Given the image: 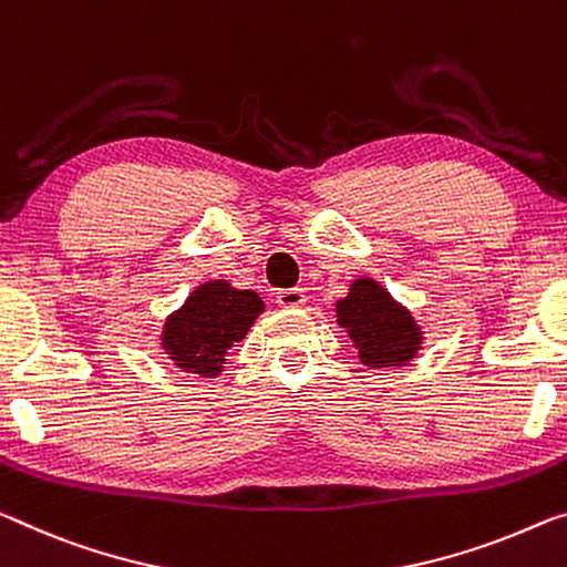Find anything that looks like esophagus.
<instances>
[{
	"label": "esophagus",
	"instance_id": "obj_1",
	"mask_svg": "<svg viewBox=\"0 0 567 567\" xmlns=\"http://www.w3.org/2000/svg\"><path fill=\"white\" fill-rule=\"evenodd\" d=\"M305 302V292L300 287H287V290H277V305L280 308H300Z\"/></svg>",
	"mask_w": 567,
	"mask_h": 567
}]
</instances>
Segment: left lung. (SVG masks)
<instances>
[{
	"label": "left lung",
	"instance_id": "1",
	"mask_svg": "<svg viewBox=\"0 0 567 567\" xmlns=\"http://www.w3.org/2000/svg\"><path fill=\"white\" fill-rule=\"evenodd\" d=\"M336 312L365 365H403L416 355L421 330L411 312L401 308L379 282L368 277L355 280L348 298L336 305Z\"/></svg>",
	"mask_w": 567,
	"mask_h": 567
}]
</instances>
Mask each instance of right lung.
I'll use <instances>...</instances> for the list:
<instances>
[{"instance_id": "obj_1", "label": "right lung", "mask_w": 567, "mask_h": 567, "mask_svg": "<svg viewBox=\"0 0 567 567\" xmlns=\"http://www.w3.org/2000/svg\"><path fill=\"white\" fill-rule=\"evenodd\" d=\"M262 310L257 292L235 290L224 280L206 282L166 320L161 346L178 368L212 379Z\"/></svg>"}]
</instances>
